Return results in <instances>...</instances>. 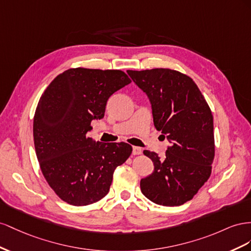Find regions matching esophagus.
<instances>
[{
  "label": "esophagus",
  "instance_id": "esophagus-1",
  "mask_svg": "<svg viewBox=\"0 0 251 251\" xmlns=\"http://www.w3.org/2000/svg\"><path fill=\"white\" fill-rule=\"evenodd\" d=\"M143 152V150L141 147H138V146H133L132 147V154L137 155V154H141Z\"/></svg>",
  "mask_w": 251,
  "mask_h": 251
}]
</instances>
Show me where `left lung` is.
Wrapping results in <instances>:
<instances>
[{
    "instance_id": "obj_1",
    "label": "left lung",
    "mask_w": 251,
    "mask_h": 251,
    "mask_svg": "<svg viewBox=\"0 0 251 251\" xmlns=\"http://www.w3.org/2000/svg\"><path fill=\"white\" fill-rule=\"evenodd\" d=\"M151 105L153 124L170 146L165 156L144 150L153 173L141 180V191L163 206L189 201L208 180L214 157L211 110L192 78L178 71L127 70Z\"/></svg>"
}]
</instances>
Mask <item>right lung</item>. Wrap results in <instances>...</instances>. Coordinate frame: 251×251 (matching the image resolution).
Listing matches in <instances>:
<instances>
[{"instance_id": "add662e5", "label": "right lung", "mask_w": 251, "mask_h": 251, "mask_svg": "<svg viewBox=\"0 0 251 251\" xmlns=\"http://www.w3.org/2000/svg\"><path fill=\"white\" fill-rule=\"evenodd\" d=\"M130 82L121 70L68 69L42 95L33 119L35 152L43 176L66 203L86 206L103 199L114 170L131 154L127 143L88 138L108 99Z\"/></svg>"}]
</instances>
